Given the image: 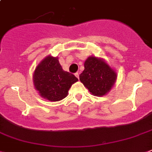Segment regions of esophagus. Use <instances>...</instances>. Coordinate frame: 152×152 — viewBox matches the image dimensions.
<instances>
[{
  "label": "esophagus",
  "instance_id": "1",
  "mask_svg": "<svg viewBox=\"0 0 152 152\" xmlns=\"http://www.w3.org/2000/svg\"><path fill=\"white\" fill-rule=\"evenodd\" d=\"M75 76H76V77H77V78H79V73H78V72H77V73H75Z\"/></svg>",
  "mask_w": 152,
  "mask_h": 152
}]
</instances>
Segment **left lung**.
Wrapping results in <instances>:
<instances>
[{
    "instance_id": "obj_1",
    "label": "left lung",
    "mask_w": 152,
    "mask_h": 152,
    "mask_svg": "<svg viewBox=\"0 0 152 152\" xmlns=\"http://www.w3.org/2000/svg\"><path fill=\"white\" fill-rule=\"evenodd\" d=\"M79 77L91 94L102 96L111 89L116 81V74L102 60L91 56L85 61V70Z\"/></svg>"
}]
</instances>
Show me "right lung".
<instances>
[{
	"instance_id": "obj_1",
	"label": "right lung",
	"mask_w": 152,
	"mask_h": 152,
	"mask_svg": "<svg viewBox=\"0 0 152 152\" xmlns=\"http://www.w3.org/2000/svg\"><path fill=\"white\" fill-rule=\"evenodd\" d=\"M78 79L64 71L57 57L47 56L35 70L34 85L40 96L50 101H60L67 96L72 84Z\"/></svg>"
}]
</instances>
